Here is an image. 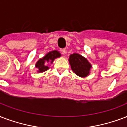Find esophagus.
Listing matches in <instances>:
<instances>
[{
	"instance_id": "esophagus-1",
	"label": "esophagus",
	"mask_w": 127,
	"mask_h": 127,
	"mask_svg": "<svg viewBox=\"0 0 127 127\" xmlns=\"http://www.w3.org/2000/svg\"><path fill=\"white\" fill-rule=\"evenodd\" d=\"M62 51V53L63 54V55H64V54H66V48H63L61 50Z\"/></svg>"
}]
</instances>
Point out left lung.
Returning a JSON list of instances; mask_svg holds the SVG:
<instances>
[{
  "mask_svg": "<svg viewBox=\"0 0 127 127\" xmlns=\"http://www.w3.org/2000/svg\"><path fill=\"white\" fill-rule=\"evenodd\" d=\"M68 61L72 70L78 76L85 77L89 75L91 64L85 57L79 54L74 53L70 55Z\"/></svg>",
  "mask_w": 127,
  "mask_h": 127,
  "instance_id": "1",
  "label": "left lung"
}]
</instances>
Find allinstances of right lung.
<instances>
[{
    "instance_id": "1",
    "label": "right lung",
    "mask_w": 127,
    "mask_h": 127,
    "mask_svg": "<svg viewBox=\"0 0 127 127\" xmlns=\"http://www.w3.org/2000/svg\"><path fill=\"white\" fill-rule=\"evenodd\" d=\"M61 57V54L59 52L57 51H51L48 54H46L42 59H40L37 61L36 64V68H37L38 72H42L44 71H46L48 70V67L46 65V63L48 62H51V63H53V61L58 57Z\"/></svg>"
}]
</instances>
